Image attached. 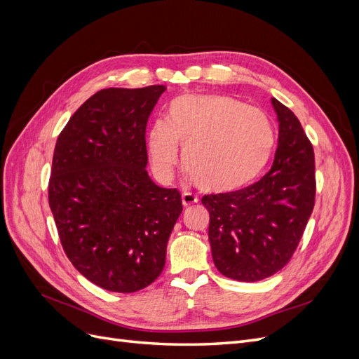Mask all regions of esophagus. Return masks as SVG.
<instances>
[{"mask_svg":"<svg viewBox=\"0 0 359 359\" xmlns=\"http://www.w3.org/2000/svg\"><path fill=\"white\" fill-rule=\"evenodd\" d=\"M181 202H182V205H184V206H190V205L198 203V198H196V196H193L191 193H182Z\"/></svg>","mask_w":359,"mask_h":359,"instance_id":"esophagus-1","label":"esophagus"}]
</instances>
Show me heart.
Instances as JSON below:
<instances>
[{"label": "heart", "mask_w": 359, "mask_h": 359, "mask_svg": "<svg viewBox=\"0 0 359 359\" xmlns=\"http://www.w3.org/2000/svg\"><path fill=\"white\" fill-rule=\"evenodd\" d=\"M193 182L208 193L229 194L252 184L273 156L276 135L268 116L224 94L180 95L166 119L148 130V154L156 177L169 182L178 160Z\"/></svg>", "instance_id": "obj_1"}]
</instances>
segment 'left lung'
Returning <instances> with one entry per match:
<instances>
[{
    "label": "left lung",
    "instance_id": "1",
    "mask_svg": "<svg viewBox=\"0 0 359 359\" xmlns=\"http://www.w3.org/2000/svg\"><path fill=\"white\" fill-rule=\"evenodd\" d=\"M278 121V145L269 172L229 194H206L208 238L215 268L238 281L276 274L295 252L313 212L314 153L299 119L271 99Z\"/></svg>",
    "mask_w": 359,
    "mask_h": 359
}]
</instances>
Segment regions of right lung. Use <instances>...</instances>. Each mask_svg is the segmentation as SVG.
<instances>
[{"label": "right lung", "mask_w": 359, "mask_h": 359, "mask_svg": "<svg viewBox=\"0 0 359 359\" xmlns=\"http://www.w3.org/2000/svg\"><path fill=\"white\" fill-rule=\"evenodd\" d=\"M165 85L106 88L76 111L58 136L49 206L64 252L91 283L130 293L161 274L182 211L177 189L147 172L145 130Z\"/></svg>", "instance_id": "add662e5"}]
</instances>
